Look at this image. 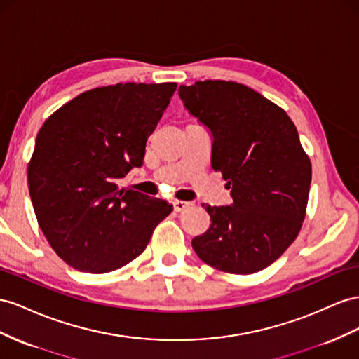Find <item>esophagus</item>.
I'll return each instance as SVG.
<instances>
[{
	"label": "esophagus",
	"instance_id": "esophagus-1",
	"mask_svg": "<svg viewBox=\"0 0 359 359\" xmlns=\"http://www.w3.org/2000/svg\"><path fill=\"white\" fill-rule=\"evenodd\" d=\"M191 205H193V203L187 202V201H175V202H173V208H175V211H178V212L187 210Z\"/></svg>",
	"mask_w": 359,
	"mask_h": 359
}]
</instances>
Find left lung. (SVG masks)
<instances>
[{
    "mask_svg": "<svg viewBox=\"0 0 359 359\" xmlns=\"http://www.w3.org/2000/svg\"><path fill=\"white\" fill-rule=\"evenodd\" d=\"M184 107L212 135L211 166L234 202L207 205L210 228L191 240L222 272L250 275L276 261L305 219L311 161L293 121L250 87L222 80L180 86Z\"/></svg>",
    "mask_w": 359,
    "mask_h": 359,
    "instance_id": "1",
    "label": "left lung"
}]
</instances>
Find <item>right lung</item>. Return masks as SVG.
Wrapping results in <instances>:
<instances>
[{
    "label": "right lung",
    "mask_w": 359,
    "mask_h": 359,
    "mask_svg": "<svg viewBox=\"0 0 359 359\" xmlns=\"http://www.w3.org/2000/svg\"><path fill=\"white\" fill-rule=\"evenodd\" d=\"M177 83H118L66 102L45 121L28 189L48 243L66 264L107 273L147 249L173 207L118 181L143 164L147 140Z\"/></svg>",
    "instance_id": "1"
}]
</instances>
